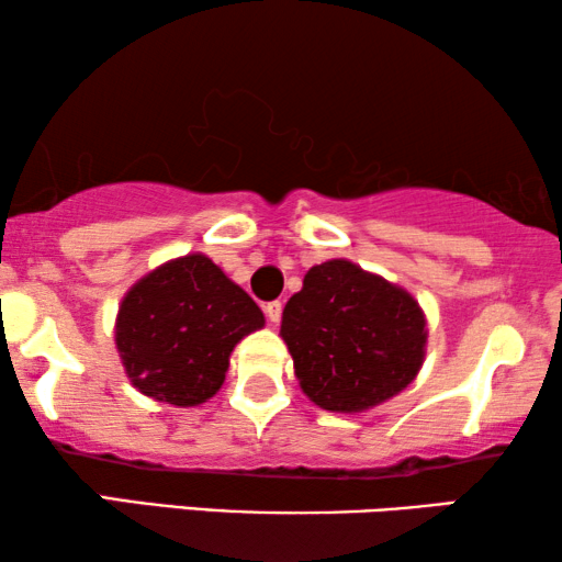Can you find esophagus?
Returning a JSON list of instances; mask_svg holds the SVG:
<instances>
[{
	"label": "esophagus",
	"mask_w": 562,
	"mask_h": 562,
	"mask_svg": "<svg viewBox=\"0 0 562 562\" xmlns=\"http://www.w3.org/2000/svg\"><path fill=\"white\" fill-rule=\"evenodd\" d=\"M281 310H283L281 302H268L266 304V317H268V322H271V325H279Z\"/></svg>",
	"instance_id": "obj_1"
}]
</instances>
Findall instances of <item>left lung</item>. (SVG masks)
Here are the masks:
<instances>
[{"label":"left lung","mask_w":562,"mask_h":562,"mask_svg":"<svg viewBox=\"0 0 562 562\" xmlns=\"http://www.w3.org/2000/svg\"><path fill=\"white\" fill-rule=\"evenodd\" d=\"M299 386L327 412L373 409L417 379L427 319L417 299L352 260L312 266L283 306Z\"/></svg>","instance_id":"obj_1"}]
</instances>
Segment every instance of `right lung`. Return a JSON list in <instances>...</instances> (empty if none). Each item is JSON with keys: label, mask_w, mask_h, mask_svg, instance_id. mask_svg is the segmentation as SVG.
<instances>
[{"label": "right lung", "mask_w": 562, "mask_h": 562, "mask_svg": "<svg viewBox=\"0 0 562 562\" xmlns=\"http://www.w3.org/2000/svg\"><path fill=\"white\" fill-rule=\"evenodd\" d=\"M263 312L204 252L153 268L122 296L114 345L140 394L199 406L225 383L229 356Z\"/></svg>", "instance_id": "right-lung-1"}]
</instances>
